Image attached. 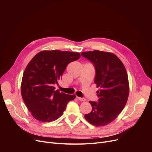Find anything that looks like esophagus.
I'll return each instance as SVG.
<instances>
[{
    "instance_id": "obj_1",
    "label": "esophagus",
    "mask_w": 152,
    "mask_h": 152,
    "mask_svg": "<svg viewBox=\"0 0 152 152\" xmlns=\"http://www.w3.org/2000/svg\"><path fill=\"white\" fill-rule=\"evenodd\" d=\"M77 99H78V100H81V101H83V102H85L86 100L84 99V98H81V97H77Z\"/></svg>"
}]
</instances>
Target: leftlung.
<instances>
[{
  "instance_id": "left-lung-1",
  "label": "left lung",
  "mask_w": 152,
  "mask_h": 152,
  "mask_svg": "<svg viewBox=\"0 0 152 152\" xmlns=\"http://www.w3.org/2000/svg\"><path fill=\"white\" fill-rule=\"evenodd\" d=\"M95 68L94 83L99 102L89 101L92 111L85 119L95 126H106L118 117L124 108L129 93L127 71L123 62L111 52L93 50L81 53Z\"/></svg>"
}]
</instances>
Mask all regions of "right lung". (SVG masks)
I'll return each instance as SVG.
<instances>
[{"instance_id": "right-lung-1", "label": "right lung", "mask_w": 152, "mask_h": 152, "mask_svg": "<svg viewBox=\"0 0 152 152\" xmlns=\"http://www.w3.org/2000/svg\"><path fill=\"white\" fill-rule=\"evenodd\" d=\"M80 57L79 52L42 50L29 62L23 73L21 92L28 110L37 120H56L63 115L67 103L75 99V95L55 91L53 86L68 64Z\"/></svg>"}]
</instances>
